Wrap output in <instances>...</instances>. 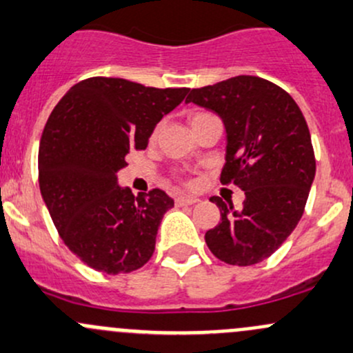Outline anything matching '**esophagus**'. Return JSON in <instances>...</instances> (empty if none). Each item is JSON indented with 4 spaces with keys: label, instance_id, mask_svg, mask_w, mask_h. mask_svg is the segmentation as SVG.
I'll return each instance as SVG.
<instances>
[{
    "label": "esophagus",
    "instance_id": "34e87169",
    "mask_svg": "<svg viewBox=\"0 0 353 353\" xmlns=\"http://www.w3.org/2000/svg\"><path fill=\"white\" fill-rule=\"evenodd\" d=\"M199 199L198 198H192V196H179V198H176V205L179 206H191V205H196Z\"/></svg>",
    "mask_w": 353,
    "mask_h": 353
}]
</instances>
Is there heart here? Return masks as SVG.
<instances>
[{
  "mask_svg": "<svg viewBox=\"0 0 353 353\" xmlns=\"http://www.w3.org/2000/svg\"><path fill=\"white\" fill-rule=\"evenodd\" d=\"M205 117H208V113H192L191 117H189V125H192L194 123V121H198V120H201V118H205ZM159 133V128L155 130V133H154V137L157 135Z\"/></svg>",
  "mask_w": 353,
  "mask_h": 353,
  "instance_id": "heart-1",
  "label": "heart"
}]
</instances>
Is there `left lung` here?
I'll return each mask as SVG.
<instances>
[{"label": "left lung", "mask_w": 353, "mask_h": 353, "mask_svg": "<svg viewBox=\"0 0 353 353\" xmlns=\"http://www.w3.org/2000/svg\"><path fill=\"white\" fill-rule=\"evenodd\" d=\"M186 103L223 120L226 162L221 184L245 192L240 210L213 196L221 220L205 240L230 265L270 257L301 220L316 172L311 135L301 110L283 88L257 76H236L191 89Z\"/></svg>", "instance_id": "1"}]
</instances>
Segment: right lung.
<instances>
[{"label":"right lung","instance_id":"obj_1","mask_svg":"<svg viewBox=\"0 0 353 353\" xmlns=\"http://www.w3.org/2000/svg\"><path fill=\"white\" fill-rule=\"evenodd\" d=\"M188 91L89 77L52 110L39 148L40 192L61 239L94 270L114 276L150 261L174 199L162 189L133 196L118 186L117 172Z\"/></svg>","mask_w":353,"mask_h":353}]
</instances>
